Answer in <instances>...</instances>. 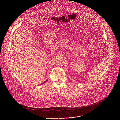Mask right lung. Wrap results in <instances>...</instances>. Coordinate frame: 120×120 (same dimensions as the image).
<instances>
[{
	"label": "right lung",
	"mask_w": 120,
	"mask_h": 120,
	"mask_svg": "<svg viewBox=\"0 0 120 120\" xmlns=\"http://www.w3.org/2000/svg\"><path fill=\"white\" fill-rule=\"evenodd\" d=\"M46 82V81H45V82H44V83H45V82Z\"/></svg>",
	"instance_id": "obj_1"
}]
</instances>
